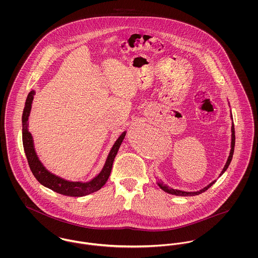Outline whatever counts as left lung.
<instances>
[{
	"label": "left lung",
	"instance_id": "obj_1",
	"mask_svg": "<svg viewBox=\"0 0 258 258\" xmlns=\"http://www.w3.org/2000/svg\"><path fill=\"white\" fill-rule=\"evenodd\" d=\"M231 119H232V115L230 116ZM234 144H235V134H234V125H233V122H232V126H231V149H230V153H229V156H228V159L224 165V168L222 169L221 171V176L226 171V169L228 168L230 162H231V159H232V156H233V151H234ZM216 183V181L212 182L211 184H208L207 186H205L204 188H202L201 190L199 191H184V190H180V189H174L170 186H168L167 184H164L162 182H159L158 185L165 191H167L168 194H172V195H176V196H184V197H188V196H197V195H200L204 191H206L208 188H210L213 184Z\"/></svg>",
	"mask_w": 258,
	"mask_h": 258
}]
</instances>
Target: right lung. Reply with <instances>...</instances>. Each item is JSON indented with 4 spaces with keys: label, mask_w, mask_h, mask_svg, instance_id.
I'll use <instances>...</instances> for the list:
<instances>
[{
    "label": "right lung",
    "mask_w": 258,
    "mask_h": 258,
    "mask_svg": "<svg viewBox=\"0 0 258 258\" xmlns=\"http://www.w3.org/2000/svg\"><path fill=\"white\" fill-rule=\"evenodd\" d=\"M34 95H35L34 90L31 91L28 95L24 112H23L22 122H23L24 150H25L31 171L34 174V176L36 177V179L42 185L52 189L53 191H56V192L64 195V196H70V197H83V196L89 195L91 192H94V191H97L98 189H100L107 182V180L110 176L114 159L117 155V152L120 148L122 141L125 138L126 132H123L120 135V137L117 139V141L114 143L102 171L94 179H92L90 182H87V183L66 181V180L51 174L50 172H48L37 158V153L34 148L33 137L28 129V120H29L31 108H32V102L34 99Z\"/></svg>",
    "instance_id": "1"
}]
</instances>
